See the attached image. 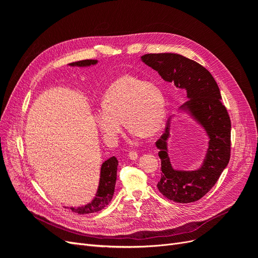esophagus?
Here are the masks:
<instances>
[{"instance_id":"esophagus-1","label":"esophagus","mask_w":258,"mask_h":258,"mask_svg":"<svg viewBox=\"0 0 258 258\" xmlns=\"http://www.w3.org/2000/svg\"><path fill=\"white\" fill-rule=\"evenodd\" d=\"M128 157L132 160H136L138 158V153L136 151H130L128 154Z\"/></svg>"}]
</instances>
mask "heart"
<instances>
[{"label": "heart", "mask_w": 258, "mask_h": 258, "mask_svg": "<svg viewBox=\"0 0 258 258\" xmlns=\"http://www.w3.org/2000/svg\"><path fill=\"white\" fill-rule=\"evenodd\" d=\"M122 120L136 137L155 136L166 120V100L157 85L132 75L114 81L101 99L95 121L102 136L112 141L119 135Z\"/></svg>", "instance_id": "1"}]
</instances>
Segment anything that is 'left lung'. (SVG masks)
<instances>
[{"label": "left lung", "mask_w": 258, "mask_h": 258, "mask_svg": "<svg viewBox=\"0 0 258 258\" xmlns=\"http://www.w3.org/2000/svg\"><path fill=\"white\" fill-rule=\"evenodd\" d=\"M166 82L185 89L189 100L179 107L205 128L209 137L206 158L199 169L175 170L168 156L170 119L163 135L156 142L161 161L159 191L177 204L197 201L211 190L230 159L231 122L222 103L220 88L206 68L177 53H146L141 57Z\"/></svg>", "instance_id": "left-lung-1"}]
</instances>
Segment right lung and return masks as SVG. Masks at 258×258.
<instances>
[{"instance_id":"1","label":"right lung","mask_w":258,"mask_h":258,"mask_svg":"<svg viewBox=\"0 0 258 258\" xmlns=\"http://www.w3.org/2000/svg\"><path fill=\"white\" fill-rule=\"evenodd\" d=\"M98 63V60H82L76 61L70 63V67H90ZM117 166H118V160L113 156L110 159L104 161L101 166L100 171V181L98 190L96 194V197L91 200V202L86 206L79 207V208H70L72 212L77 214H88V213H95L98 211L104 209L108 204H110L115 189L116 184V177H117Z\"/></svg>"}]
</instances>
